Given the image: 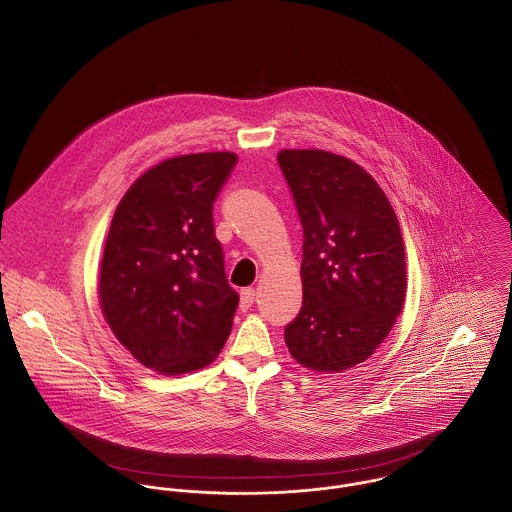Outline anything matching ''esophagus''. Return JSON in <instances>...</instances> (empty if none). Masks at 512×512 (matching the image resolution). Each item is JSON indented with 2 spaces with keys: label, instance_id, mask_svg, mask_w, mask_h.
I'll list each match as a JSON object with an SVG mask.
<instances>
[{
  "label": "esophagus",
  "instance_id": "34e87169",
  "mask_svg": "<svg viewBox=\"0 0 512 512\" xmlns=\"http://www.w3.org/2000/svg\"><path fill=\"white\" fill-rule=\"evenodd\" d=\"M254 299H256V290H254V288H244V290L240 292V307H242V309L252 307Z\"/></svg>",
  "mask_w": 512,
  "mask_h": 512
}]
</instances>
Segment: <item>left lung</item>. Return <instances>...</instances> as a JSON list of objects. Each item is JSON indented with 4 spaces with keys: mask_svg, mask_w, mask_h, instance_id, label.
Wrapping results in <instances>:
<instances>
[{
    "mask_svg": "<svg viewBox=\"0 0 512 512\" xmlns=\"http://www.w3.org/2000/svg\"><path fill=\"white\" fill-rule=\"evenodd\" d=\"M278 163L303 226V305L284 337L317 372L366 361L404 307L406 252L396 213L355 161L323 149H282Z\"/></svg>",
    "mask_w": 512,
    "mask_h": 512,
    "instance_id": "left-lung-1",
    "label": "left lung"
}]
</instances>
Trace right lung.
Segmentation results:
<instances>
[{
    "label": "right lung",
    "instance_id": "obj_1",
    "mask_svg": "<svg viewBox=\"0 0 512 512\" xmlns=\"http://www.w3.org/2000/svg\"><path fill=\"white\" fill-rule=\"evenodd\" d=\"M238 157L165 159L132 183L108 230L98 299L116 339L142 365L183 374L219 357L238 305L215 236L213 203Z\"/></svg>",
    "mask_w": 512,
    "mask_h": 512
}]
</instances>
